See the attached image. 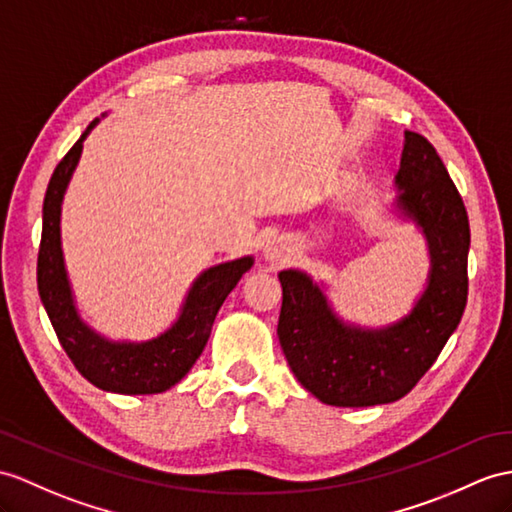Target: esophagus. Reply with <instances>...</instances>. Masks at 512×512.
I'll use <instances>...</instances> for the list:
<instances>
[{"label":"esophagus","mask_w":512,"mask_h":512,"mask_svg":"<svg viewBox=\"0 0 512 512\" xmlns=\"http://www.w3.org/2000/svg\"><path fill=\"white\" fill-rule=\"evenodd\" d=\"M289 256H291V247L284 239H280V236L278 239H271L265 245V258L269 263H282V260H286Z\"/></svg>","instance_id":"obj_1"}]
</instances>
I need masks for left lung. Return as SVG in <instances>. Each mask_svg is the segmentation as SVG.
Returning a JSON list of instances; mask_svg holds the SVG:
<instances>
[{
    "label": "left lung",
    "instance_id": "obj_1",
    "mask_svg": "<svg viewBox=\"0 0 512 512\" xmlns=\"http://www.w3.org/2000/svg\"><path fill=\"white\" fill-rule=\"evenodd\" d=\"M395 208L426 236V291L406 317L384 328H360L334 313L326 293L304 271L286 269L278 339L295 378L330 406L391 404L413 391L467 304V210L436 149L417 132H404Z\"/></svg>",
    "mask_w": 512,
    "mask_h": 512
}]
</instances>
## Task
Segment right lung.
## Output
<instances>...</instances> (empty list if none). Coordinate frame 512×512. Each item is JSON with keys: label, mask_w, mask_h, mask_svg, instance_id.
Returning a JSON list of instances; mask_svg holds the SVG:
<instances>
[{"label": "right lung", "mask_w": 512, "mask_h": 512, "mask_svg": "<svg viewBox=\"0 0 512 512\" xmlns=\"http://www.w3.org/2000/svg\"><path fill=\"white\" fill-rule=\"evenodd\" d=\"M97 121L84 130L76 145L58 162L47 184L39 265H36L39 295L62 350L97 389L121 395L162 393L178 384L204 352L221 304L226 302L243 273L252 269L254 258L243 256L199 273L184 297L180 317L156 339L141 343L110 341L86 326L73 299L60 247V208L69 180L78 167L82 143Z\"/></svg>", "instance_id": "obj_1"}]
</instances>
